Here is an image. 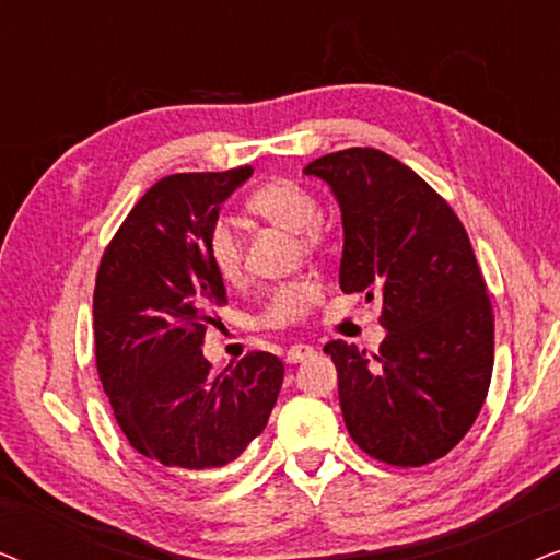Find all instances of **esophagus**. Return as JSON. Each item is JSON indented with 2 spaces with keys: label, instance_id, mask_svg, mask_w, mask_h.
<instances>
[{
  "label": "esophagus",
  "instance_id": "34e87169",
  "mask_svg": "<svg viewBox=\"0 0 560 560\" xmlns=\"http://www.w3.org/2000/svg\"><path fill=\"white\" fill-rule=\"evenodd\" d=\"M313 354H316V349H313L311 343H293V347L285 351V359L290 364H298V362H303V359H308Z\"/></svg>",
  "mask_w": 560,
  "mask_h": 560
}]
</instances>
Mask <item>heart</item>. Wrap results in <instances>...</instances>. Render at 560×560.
I'll use <instances>...</instances> for the list:
<instances>
[{
  "label": "heart",
  "instance_id": "heart-1",
  "mask_svg": "<svg viewBox=\"0 0 560 560\" xmlns=\"http://www.w3.org/2000/svg\"><path fill=\"white\" fill-rule=\"evenodd\" d=\"M252 217L267 221V224L295 232L298 244L303 252H318L324 244V229L318 224L320 206L318 198L301 183L288 178L267 180L265 186L252 190L247 198ZM206 255L213 272L224 282H236L244 272L242 242L226 221H217L206 234ZM320 288L313 278H298L285 285L272 288L259 313V324L270 328L293 326L308 316L311 305L318 301Z\"/></svg>",
  "mask_w": 560,
  "mask_h": 560
}]
</instances>
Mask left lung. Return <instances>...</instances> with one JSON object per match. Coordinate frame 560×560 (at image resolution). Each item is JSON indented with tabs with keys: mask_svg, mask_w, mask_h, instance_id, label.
Wrapping results in <instances>:
<instances>
[{
	"mask_svg": "<svg viewBox=\"0 0 560 560\" xmlns=\"http://www.w3.org/2000/svg\"><path fill=\"white\" fill-rule=\"evenodd\" d=\"M341 209L343 293L382 295L377 354L328 341L347 431L393 466L446 456L477 420L494 364V316L469 234L416 171L372 148L305 165Z\"/></svg>",
	"mask_w": 560,
	"mask_h": 560,
	"instance_id": "obj_1",
	"label": "left lung"
}]
</instances>
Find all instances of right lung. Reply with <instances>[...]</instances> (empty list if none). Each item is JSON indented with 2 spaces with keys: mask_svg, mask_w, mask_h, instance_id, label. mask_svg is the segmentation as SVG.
Returning <instances> with one entry per match:
<instances>
[{
  "mask_svg": "<svg viewBox=\"0 0 560 560\" xmlns=\"http://www.w3.org/2000/svg\"><path fill=\"white\" fill-rule=\"evenodd\" d=\"M249 175L244 165L158 180L96 272L98 380L129 446L173 471L234 462L265 431L285 374L270 351H249L224 372L201 351L213 311L226 303L206 234Z\"/></svg>",
  "mask_w": 560,
  "mask_h": 560,
  "instance_id": "add662e5",
  "label": "right lung"
}]
</instances>
